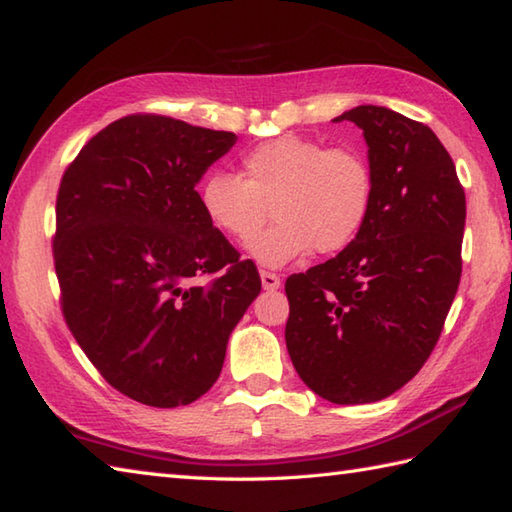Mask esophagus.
Wrapping results in <instances>:
<instances>
[{"mask_svg":"<svg viewBox=\"0 0 512 512\" xmlns=\"http://www.w3.org/2000/svg\"><path fill=\"white\" fill-rule=\"evenodd\" d=\"M259 277H262L264 290H277L279 288V277L275 273H268V270H262V273H259Z\"/></svg>","mask_w":512,"mask_h":512,"instance_id":"34e87169","label":"esophagus"}]
</instances>
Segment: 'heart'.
Segmentation results:
<instances>
[{"instance_id":"b5f03b06","label":"heart","mask_w":512,"mask_h":512,"mask_svg":"<svg viewBox=\"0 0 512 512\" xmlns=\"http://www.w3.org/2000/svg\"><path fill=\"white\" fill-rule=\"evenodd\" d=\"M373 170L353 148L282 135L242 155V173L213 170L199 186V204L215 230L248 242L267 221L276 224L250 242L259 264L286 266L317 250H344L362 233L373 206Z\"/></svg>"}]
</instances>
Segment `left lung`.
Instances as JSON below:
<instances>
[{
    "instance_id": "obj_1",
    "label": "left lung",
    "mask_w": 512,
    "mask_h": 512,
    "mask_svg": "<svg viewBox=\"0 0 512 512\" xmlns=\"http://www.w3.org/2000/svg\"><path fill=\"white\" fill-rule=\"evenodd\" d=\"M364 130L373 206L353 244L286 279V348L302 382L333 404L379 402L433 353L462 277L466 195L428 126L384 106L333 122Z\"/></svg>"
}]
</instances>
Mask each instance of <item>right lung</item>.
Masks as SVG:
<instances>
[{"label": "right lung", "mask_w": 512, "mask_h": 512, "mask_svg": "<svg viewBox=\"0 0 512 512\" xmlns=\"http://www.w3.org/2000/svg\"><path fill=\"white\" fill-rule=\"evenodd\" d=\"M235 142L226 130L128 115L99 130L59 184L53 257L64 319L106 382L139 404L202 397L262 290L255 264L210 226L195 190ZM206 274L218 277L202 285Z\"/></svg>", "instance_id": "right-lung-1"}]
</instances>
